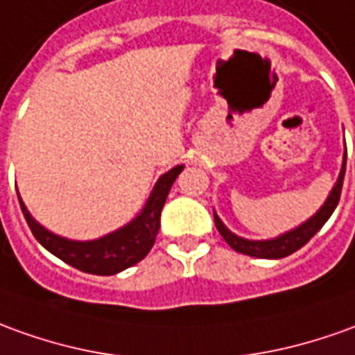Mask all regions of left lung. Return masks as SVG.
Instances as JSON below:
<instances>
[{
  "label": "left lung",
  "mask_w": 355,
  "mask_h": 355,
  "mask_svg": "<svg viewBox=\"0 0 355 355\" xmlns=\"http://www.w3.org/2000/svg\"><path fill=\"white\" fill-rule=\"evenodd\" d=\"M344 172H346V156H344V164H342L340 175H338V182L334 185V189L329 195V199L324 201V205L321 207V210L309 218L305 224H302L300 228L288 232L284 236L276 239H266V241H251V239L238 238L236 234H232L224 224L222 220L214 214V224H216V230L220 232V236L224 238V241L228 243L230 248L238 253H243V255L257 257V259H282V257H288L295 253L297 249H302L309 241V239L319 232V230L324 226V222L331 218V214L336 209V205L340 201V193H342V183H344Z\"/></svg>",
  "instance_id": "8db88e82"
}]
</instances>
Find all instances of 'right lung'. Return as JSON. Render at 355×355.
<instances>
[{
	"mask_svg": "<svg viewBox=\"0 0 355 355\" xmlns=\"http://www.w3.org/2000/svg\"><path fill=\"white\" fill-rule=\"evenodd\" d=\"M182 170L183 166H175L168 173H164L154 185L150 199L143 212L133 222L94 241H71V239L51 234L31 216V212L26 210L21 199L19 202H21L24 220L34 234V238L38 239L51 255H55L63 263L89 275H117L129 266L137 265L139 261H143L153 249L154 239L160 228V212H162L164 202L170 193V187Z\"/></svg>",
	"mask_w": 355,
	"mask_h": 355,
	"instance_id": "right-lung-1",
	"label": "right lung"
}]
</instances>
